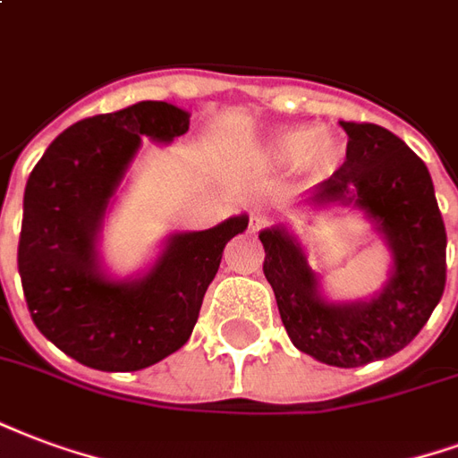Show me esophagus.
Returning <instances> with one entry per match:
<instances>
[{
    "instance_id": "34e87169",
    "label": "esophagus",
    "mask_w": 458,
    "mask_h": 458,
    "mask_svg": "<svg viewBox=\"0 0 458 458\" xmlns=\"http://www.w3.org/2000/svg\"><path fill=\"white\" fill-rule=\"evenodd\" d=\"M264 223H267V216H262V213H252V218H250V228L259 230Z\"/></svg>"
}]
</instances>
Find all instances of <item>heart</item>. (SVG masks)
<instances>
[{
    "mask_svg": "<svg viewBox=\"0 0 458 458\" xmlns=\"http://www.w3.org/2000/svg\"><path fill=\"white\" fill-rule=\"evenodd\" d=\"M264 155L274 165H298L306 174L323 177L337 169L342 160V143L327 128H279L274 131L267 143Z\"/></svg>",
    "mask_w": 458,
    "mask_h": 458,
    "instance_id": "1",
    "label": "heart"
}]
</instances>
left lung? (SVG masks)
Returning <instances> with one entry per match:
<instances>
[{
    "mask_svg": "<svg viewBox=\"0 0 458 458\" xmlns=\"http://www.w3.org/2000/svg\"><path fill=\"white\" fill-rule=\"evenodd\" d=\"M347 160L315 186L308 206L354 208L384 238L391 272L384 289L333 301L310 269L303 242L286 225L259 233L264 276L293 347L323 364L364 367L408 347L445 293L446 230L425 162L398 135L374 123L340 121Z\"/></svg>",
    "mask_w": 458,
    "mask_h": 458,
    "instance_id": "obj_1",
    "label": "left lung"
}]
</instances>
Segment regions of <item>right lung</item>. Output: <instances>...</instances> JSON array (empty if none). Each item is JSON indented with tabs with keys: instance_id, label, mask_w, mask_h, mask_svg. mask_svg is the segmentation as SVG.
<instances>
[{
	"instance_id": "right-lung-1",
	"label": "right lung",
	"mask_w": 458,
	"mask_h": 458,
	"mask_svg": "<svg viewBox=\"0 0 458 458\" xmlns=\"http://www.w3.org/2000/svg\"><path fill=\"white\" fill-rule=\"evenodd\" d=\"M191 114L140 101L84 118L57 135L23 191L19 274L30 318L57 350L99 371L152 367L191 337L223 247L245 233L247 213L208 230H174L155 262L114 276L101 233L143 140L172 145Z\"/></svg>"
}]
</instances>
